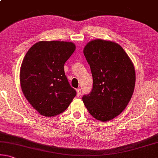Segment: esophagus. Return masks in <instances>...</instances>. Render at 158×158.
I'll return each instance as SVG.
<instances>
[{
    "label": "esophagus",
    "instance_id": "34e87169",
    "mask_svg": "<svg viewBox=\"0 0 158 158\" xmlns=\"http://www.w3.org/2000/svg\"><path fill=\"white\" fill-rule=\"evenodd\" d=\"M81 94V89H77V97H79Z\"/></svg>",
    "mask_w": 158,
    "mask_h": 158
}]
</instances>
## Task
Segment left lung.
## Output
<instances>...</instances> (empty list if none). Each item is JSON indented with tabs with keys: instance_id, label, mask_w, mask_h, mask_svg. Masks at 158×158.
Instances as JSON below:
<instances>
[{
	"instance_id": "1",
	"label": "left lung",
	"mask_w": 158,
	"mask_h": 158,
	"mask_svg": "<svg viewBox=\"0 0 158 158\" xmlns=\"http://www.w3.org/2000/svg\"><path fill=\"white\" fill-rule=\"evenodd\" d=\"M84 54L94 82L82 101L94 118L109 121L118 116L131 98L136 81L134 64L119 44L110 41H90Z\"/></svg>"
}]
</instances>
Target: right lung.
Segmentation results:
<instances>
[{"instance_id": "add662e5", "label": "right lung", "mask_w": 158, "mask_h": 158, "mask_svg": "<svg viewBox=\"0 0 158 158\" xmlns=\"http://www.w3.org/2000/svg\"><path fill=\"white\" fill-rule=\"evenodd\" d=\"M72 42L39 41L30 48L20 68V84L27 101L39 113L52 117L68 107L77 92L64 65L75 50Z\"/></svg>"}]
</instances>
